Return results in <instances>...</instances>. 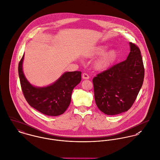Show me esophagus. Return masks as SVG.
Segmentation results:
<instances>
[{"mask_svg": "<svg viewBox=\"0 0 160 160\" xmlns=\"http://www.w3.org/2000/svg\"><path fill=\"white\" fill-rule=\"evenodd\" d=\"M82 78H83V79H86V80H87V79L89 78V76L87 73H83L82 74Z\"/></svg>", "mask_w": 160, "mask_h": 160, "instance_id": "esophagus-1", "label": "esophagus"}]
</instances>
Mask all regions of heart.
Returning a JSON list of instances; mask_svg holds the SVG:
<instances>
[{
  "label": "heart",
  "instance_id": "1",
  "mask_svg": "<svg viewBox=\"0 0 160 160\" xmlns=\"http://www.w3.org/2000/svg\"><path fill=\"white\" fill-rule=\"evenodd\" d=\"M108 46L106 45H99L96 47L89 54V56H92L102 54L95 64V68L98 70H105L108 68L114 63L117 58L118 52L115 50H110L106 52Z\"/></svg>",
  "mask_w": 160,
  "mask_h": 160
}]
</instances>
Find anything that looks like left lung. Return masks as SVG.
<instances>
[{
	"instance_id": "8db88e82",
	"label": "left lung",
	"mask_w": 160,
	"mask_h": 160,
	"mask_svg": "<svg viewBox=\"0 0 160 160\" xmlns=\"http://www.w3.org/2000/svg\"><path fill=\"white\" fill-rule=\"evenodd\" d=\"M127 59L97 75L92 79L95 102L99 109L108 115L128 111L134 104L144 78L140 49L129 43Z\"/></svg>"
}]
</instances>
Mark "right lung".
Returning <instances> with one entry per match:
<instances>
[{
    "label": "right lung",
    "instance_id": "obj_1",
    "mask_svg": "<svg viewBox=\"0 0 160 160\" xmlns=\"http://www.w3.org/2000/svg\"><path fill=\"white\" fill-rule=\"evenodd\" d=\"M24 56L19 62L18 73L21 89L28 104L48 116L64 113L71 103L73 89L82 80V72H66L49 86L34 87L28 81L22 71Z\"/></svg>",
    "mask_w": 160,
    "mask_h": 160
}]
</instances>
